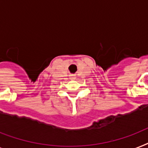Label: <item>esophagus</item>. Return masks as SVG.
<instances>
[{"label": "esophagus", "instance_id": "obj_1", "mask_svg": "<svg viewBox=\"0 0 148 148\" xmlns=\"http://www.w3.org/2000/svg\"><path fill=\"white\" fill-rule=\"evenodd\" d=\"M72 78H74V77H72Z\"/></svg>", "mask_w": 148, "mask_h": 148}]
</instances>
